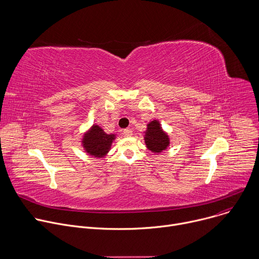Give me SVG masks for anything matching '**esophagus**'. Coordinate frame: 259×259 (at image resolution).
<instances>
[{
	"instance_id": "esophagus-1",
	"label": "esophagus",
	"mask_w": 259,
	"mask_h": 259,
	"mask_svg": "<svg viewBox=\"0 0 259 259\" xmlns=\"http://www.w3.org/2000/svg\"><path fill=\"white\" fill-rule=\"evenodd\" d=\"M123 134L125 136H131L132 135V130L130 128H126V129L123 130Z\"/></svg>"
}]
</instances>
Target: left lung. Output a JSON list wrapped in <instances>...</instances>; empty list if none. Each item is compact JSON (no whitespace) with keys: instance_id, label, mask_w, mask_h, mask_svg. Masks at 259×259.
Here are the masks:
<instances>
[{"instance_id":"left-lung-1","label":"left lung","mask_w":259,"mask_h":259,"mask_svg":"<svg viewBox=\"0 0 259 259\" xmlns=\"http://www.w3.org/2000/svg\"><path fill=\"white\" fill-rule=\"evenodd\" d=\"M144 140L147 149L154 153H161L169 145V138L161 129L158 121H153L147 125Z\"/></svg>"}]
</instances>
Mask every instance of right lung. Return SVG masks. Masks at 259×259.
Listing matches in <instances>:
<instances>
[{
  "label": "right lung",
  "instance_id": "right-lung-1",
  "mask_svg": "<svg viewBox=\"0 0 259 259\" xmlns=\"http://www.w3.org/2000/svg\"><path fill=\"white\" fill-rule=\"evenodd\" d=\"M114 138V134H106L100 127L93 126L84 136L83 143L87 153L91 156L100 158L108 152Z\"/></svg>",
  "mask_w": 259,
  "mask_h": 259
}]
</instances>
